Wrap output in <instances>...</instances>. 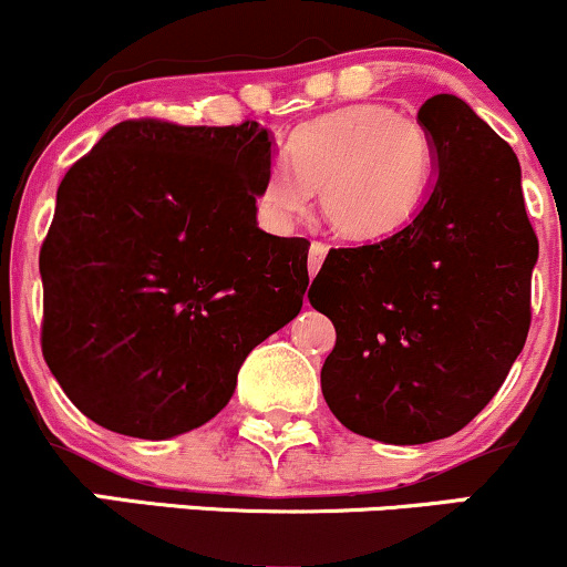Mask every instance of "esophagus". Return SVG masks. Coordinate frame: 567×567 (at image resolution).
I'll list each match as a JSON object with an SVG mask.
<instances>
[{"instance_id":"34e87169","label":"esophagus","mask_w":567,"mask_h":567,"mask_svg":"<svg viewBox=\"0 0 567 567\" xmlns=\"http://www.w3.org/2000/svg\"><path fill=\"white\" fill-rule=\"evenodd\" d=\"M324 256H328V245H324V243H311V247H309V275L311 277H315L317 271H320Z\"/></svg>"}]
</instances>
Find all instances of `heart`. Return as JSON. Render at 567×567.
<instances>
[{
	"instance_id": "b5f03b06",
	"label": "heart",
	"mask_w": 567,
	"mask_h": 567,
	"mask_svg": "<svg viewBox=\"0 0 567 567\" xmlns=\"http://www.w3.org/2000/svg\"><path fill=\"white\" fill-rule=\"evenodd\" d=\"M271 162L258 205L275 226L309 210L320 192L328 224L347 239H383L408 224L429 184L424 130L383 103H360L309 122Z\"/></svg>"
}]
</instances>
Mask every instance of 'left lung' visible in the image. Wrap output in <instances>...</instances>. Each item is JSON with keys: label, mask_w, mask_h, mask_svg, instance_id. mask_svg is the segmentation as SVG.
<instances>
[{"label": "left lung", "mask_w": 567, "mask_h": 567, "mask_svg": "<svg viewBox=\"0 0 567 567\" xmlns=\"http://www.w3.org/2000/svg\"><path fill=\"white\" fill-rule=\"evenodd\" d=\"M432 194L373 245L333 247L309 301L330 317L328 408L362 437L421 445L461 432L525 347L538 237L512 146L455 95L419 109Z\"/></svg>", "instance_id": "left-lung-1"}]
</instances>
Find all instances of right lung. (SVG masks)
I'll list each match as a JSON object with an SVG mask.
<instances>
[{
    "label": "right lung",
    "instance_id": "add662e5",
    "mask_svg": "<svg viewBox=\"0 0 567 567\" xmlns=\"http://www.w3.org/2000/svg\"><path fill=\"white\" fill-rule=\"evenodd\" d=\"M269 133L125 120L69 167L39 250L42 354L95 424L192 432L301 311L309 243L256 226Z\"/></svg>",
    "mask_w": 567,
    "mask_h": 567
}]
</instances>
